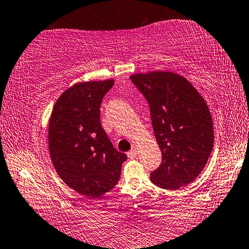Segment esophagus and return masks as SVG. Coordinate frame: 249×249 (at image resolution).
<instances>
[{"label":"esophagus","instance_id":"34e87169","mask_svg":"<svg viewBox=\"0 0 249 249\" xmlns=\"http://www.w3.org/2000/svg\"><path fill=\"white\" fill-rule=\"evenodd\" d=\"M127 155H128V157H129L130 159H133L137 156V149L136 148H132L131 150H130Z\"/></svg>","mask_w":249,"mask_h":249}]
</instances>
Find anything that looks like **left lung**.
<instances>
[{
	"label": "left lung",
	"instance_id": "1",
	"mask_svg": "<svg viewBox=\"0 0 249 249\" xmlns=\"http://www.w3.org/2000/svg\"><path fill=\"white\" fill-rule=\"evenodd\" d=\"M150 107L161 164L150 175L160 188L177 190L194 181L213 147V127L204 98L189 81L173 72L130 76Z\"/></svg>",
	"mask_w": 249,
	"mask_h": 249
}]
</instances>
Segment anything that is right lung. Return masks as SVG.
<instances>
[{
	"label": "right lung",
	"instance_id": "add662e5",
	"mask_svg": "<svg viewBox=\"0 0 249 249\" xmlns=\"http://www.w3.org/2000/svg\"><path fill=\"white\" fill-rule=\"evenodd\" d=\"M114 81L76 83L60 95L49 122V150L56 173L76 193L97 198L119 181L127 156L101 127L100 106Z\"/></svg>",
	"mask_w": 249,
	"mask_h": 249
}]
</instances>
